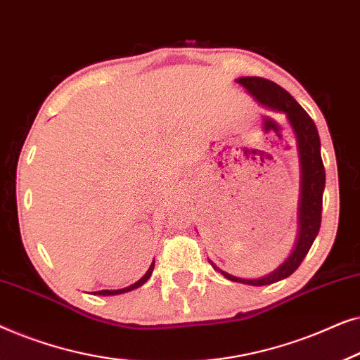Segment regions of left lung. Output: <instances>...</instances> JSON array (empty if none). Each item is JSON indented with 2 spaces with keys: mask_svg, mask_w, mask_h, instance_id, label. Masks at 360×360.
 <instances>
[{
  "mask_svg": "<svg viewBox=\"0 0 360 360\" xmlns=\"http://www.w3.org/2000/svg\"><path fill=\"white\" fill-rule=\"evenodd\" d=\"M236 82L243 85L260 106L285 115L290 127L293 129L295 137H297V149L300 155V201L297 214L298 236L292 254L274 272L259 278L234 277L210 260L213 269L223 274L231 282L262 287V285H270L290 277L307 257L309 248L316 239L319 226H321L323 191L324 184H326V174H324L321 160V142H319L316 124L308 116V112L298 105V101L277 83L265 80V78L240 77Z\"/></svg>",
  "mask_w": 360,
  "mask_h": 360,
  "instance_id": "1",
  "label": "left lung"
}]
</instances>
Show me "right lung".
Segmentation results:
<instances>
[{"label": "right lung", "instance_id": "obj_1", "mask_svg": "<svg viewBox=\"0 0 360 360\" xmlns=\"http://www.w3.org/2000/svg\"><path fill=\"white\" fill-rule=\"evenodd\" d=\"M154 265H155V262H154V260H152L150 267H149V270H147V272L144 274V277L137 280L136 283L129 285V287H124V288H120V290H100V292H95V295H101V297H111V295H121V293L131 292V290H136V288H139L141 285H144V283L147 282V280L150 278L152 272H154Z\"/></svg>", "mask_w": 360, "mask_h": 360}]
</instances>
